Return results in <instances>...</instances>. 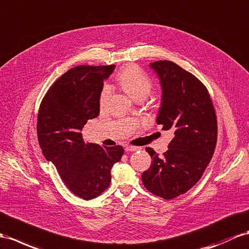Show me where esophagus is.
<instances>
[{"label": "esophagus", "mask_w": 249, "mask_h": 249, "mask_svg": "<svg viewBox=\"0 0 249 249\" xmlns=\"http://www.w3.org/2000/svg\"><path fill=\"white\" fill-rule=\"evenodd\" d=\"M139 147H136V146H126L125 151L126 152H132V151H137Z\"/></svg>", "instance_id": "obj_1"}]
</instances>
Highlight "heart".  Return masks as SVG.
<instances>
[{
  "mask_svg": "<svg viewBox=\"0 0 249 249\" xmlns=\"http://www.w3.org/2000/svg\"><path fill=\"white\" fill-rule=\"evenodd\" d=\"M118 82L123 90L135 101L146 98L152 89V83L141 69L135 65H130L123 69L118 75ZM111 88L105 85L100 93V105L104 106L110 97Z\"/></svg>",
  "mask_w": 249,
  "mask_h": 249,
  "instance_id": "b5f03b06",
  "label": "heart"
}]
</instances>
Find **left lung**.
I'll use <instances>...</instances> for the list:
<instances>
[{
	"instance_id": "1",
	"label": "left lung",
	"mask_w": 249,
	"mask_h": 249,
	"mask_svg": "<svg viewBox=\"0 0 249 249\" xmlns=\"http://www.w3.org/2000/svg\"><path fill=\"white\" fill-rule=\"evenodd\" d=\"M149 66L162 89L156 121L163 130H173L175 137L162 158L146 148L152 163L142 174V182L150 193L170 200L200 180L214 152L218 126L210 95L195 75L169 61Z\"/></svg>"
}]
</instances>
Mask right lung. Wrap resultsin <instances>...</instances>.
Returning a JSON list of instances; mask_svg holds the SVG:
<instances>
[{
  "mask_svg": "<svg viewBox=\"0 0 249 249\" xmlns=\"http://www.w3.org/2000/svg\"><path fill=\"white\" fill-rule=\"evenodd\" d=\"M116 68L76 66L56 80L44 97L37 114V140L72 194L84 200L100 196L109 186L111 168L121 160L122 146L85 144L81 130L100 113L104 81Z\"/></svg>",
  "mask_w": 249,
  "mask_h": 249,
  "instance_id": "1",
  "label": "right lung"
}]
</instances>
